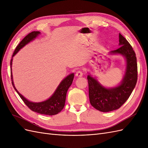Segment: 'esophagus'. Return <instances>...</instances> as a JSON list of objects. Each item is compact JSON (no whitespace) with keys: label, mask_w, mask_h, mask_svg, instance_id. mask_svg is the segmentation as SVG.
I'll list each match as a JSON object with an SVG mask.
<instances>
[{"label":"esophagus","mask_w":148,"mask_h":148,"mask_svg":"<svg viewBox=\"0 0 148 148\" xmlns=\"http://www.w3.org/2000/svg\"><path fill=\"white\" fill-rule=\"evenodd\" d=\"M83 73L82 71L79 70V71H77V73H76L75 75H76V77H82V76H83Z\"/></svg>","instance_id":"esophagus-1"}]
</instances>
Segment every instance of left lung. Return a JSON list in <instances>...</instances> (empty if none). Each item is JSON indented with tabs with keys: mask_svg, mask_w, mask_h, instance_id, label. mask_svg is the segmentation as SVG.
<instances>
[{
	"mask_svg": "<svg viewBox=\"0 0 148 148\" xmlns=\"http://www.w3.org/2000/svg\"><path fill=\"white\" fill-rule=\"evenodd\" d=\"M119 48L112 53L123 55L127 61L126 73L119 86L106 88L88 75L89 98L91 106L101 112H110L119 109L127 101L135 88L138 79L137 60L135 51L123 36L119 34Z\"/></svg>",
	"mask_w": 148,
	"mask_h": 148,
	"instance_id": "left-lung-1",
	"label": "left lung"
}]
</instances>
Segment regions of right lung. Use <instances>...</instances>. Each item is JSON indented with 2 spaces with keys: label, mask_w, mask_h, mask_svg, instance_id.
<instances>
[{
  "label": "right lung",
  "mask_w": 148,
  "mask_h": 148,
  "mask_svg": "<svg viewBox=\"0 0 148 148\" xmlns=\"http://www.w3.org/2000/svg\"><path fill=\"white\" fill-rule=\"evenodd\" d=\"M40 34L39 31H32V32L27 34L26 36L22 39V41L19 43L15 49V50L13 52L12 57L14 56L16 53L19 51L20 49L24 47L26 44L29 43L30 41L33 40ZM12 59L10 60V67H12ZM11 70V79L12 83L15 90L18 93V95L20 96L21 99L23 100L25 104L28 107V108L36 112L48 115H56L63 109L65 106V102L66 99V95L67 90H68L71 84H72L74 73H71L62 81V82L57 87L55 92L53 95L48 99L47 100L43 101L41 102H33L28 101L22 96L20 92L17 91V89L15 88L14 84L13 82L12 75V69Z\"/></svg>",
  "instance_id": "add662e5"
}]
</instances>
